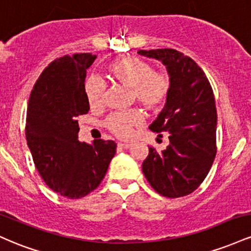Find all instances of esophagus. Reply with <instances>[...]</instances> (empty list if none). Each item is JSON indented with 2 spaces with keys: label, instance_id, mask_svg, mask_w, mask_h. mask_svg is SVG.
Here are the masks:
<instances>
[{
  "label": "esophagus",
  "instance_id": "esophagus-1",
  "mask_svg": "<svg viewBox=\"0 0 251 251\" xmlns=\"http://www.w3.org/2000/svg\"><path fill=\"white\" fill-rule=\"evenodd\" d=\"M118 148H119V149H124V150H127V149L131 148V144L119 143V144H118Z\"/></svg>",
  "mask_w": 251,
  "mask_h": 251
}]
</instances>
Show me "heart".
Wrapping results in <instances>:
<instances>
[{"label":"heart","mask_w":251,"mask_h":251,"mask_svg":"<svg viewBox=\"0 0 251 251\" xmlns=\"http://www.w3.org/2000/svg\"><path fill=\"white\" fill-rule=\"evenodd\" d=\"M108 72L117 82L131 87L133 99L150 111L162 107L171 92V79L168 74L154 72L151 63L139 57H122L109 66ZM85 93L89 105L97 107L102 103L105 86L101 80L92 76L85 83ZM143 122L142 112L132 108L109 116L106 127L120 139H129Z\"/></svg>","instance_id":"1"}]
</instances>
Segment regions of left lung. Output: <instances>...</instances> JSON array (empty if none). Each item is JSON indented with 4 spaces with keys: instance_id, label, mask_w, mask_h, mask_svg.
<instances>
[{
    "instance_id": "1",
    "label": "left lung",
    "mask_w": 251,
    "mask_h": 251,
    "mask_svg": "<svg viewBox=\"0 0 251 251\" xmlns=\"http://www.w3.org/2000/svg\"><path fill=\"white\" fill-rule=\"evenodd\" d=\"M138 54L159 60L171 79L165 106L150 125L153 132H166L170 143L162 152L149 149L143 172L159 195L183 197L203 183L215 160L214 92L200 66L180 51L165 48L138 50Z\"/></svg>"
}]
</instances>
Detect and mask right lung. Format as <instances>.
Wrapping results in <instances>:
<instances>
[{
	"mask_svg": "<svg viewBox=\"0 0 251 251\" xmlns=\"http://www.w3.org/2000/svg\"><path fill=\"white\" fill-rule=\"evenodd\" d=\"M89 53L65 55L45 68L34 85L25 118V138L45 183L61 196L76 200L99 186L117 144L77 139L76 118L86 114V71L96 60Z\"/></svg>",
	"mask_w": 251,
	"mask_h": 251,
	"instance_id": "1",
	"label": "right lung"
}]
</instances>
